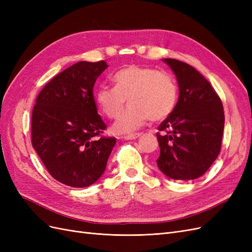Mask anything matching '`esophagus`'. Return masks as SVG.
<instances>
[{"label": "esophagus", "mask_w": 252, "mask_h": 252, "mask_svg": "<svg viewBox=\"0 0 252 252\" xmlns=\"http://www.w3.org/2000/svg\"><path fill=\"white\" fill-rule=\"evenodd\" d=\"M141 135H142L141 133H132V134L125 135V136H124V139H125V140H135V139L140 138Z\"/></svg>", "instance_id": "1"}]
</instances>
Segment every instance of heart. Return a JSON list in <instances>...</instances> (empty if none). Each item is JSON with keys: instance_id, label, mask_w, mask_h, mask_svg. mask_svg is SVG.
<instances>
[{"instance_id": "heart-1", "label": "heart", "mask_w": 252, "mask_h": 252, "mask_svg": "<svg viewBox=\"0 0 252 252\" xmlns=\"http://www.w3.org/2000/svg\"><path fill=\"white\" fill-rule=\"evenodd\" d=\"M116 86H102L96 101L110 119L116 133H130L142 128L151 119L161 121L173 111L178 101V86L172 75L147 66L130 65L114 74Z\"/></svg>"}]
</instances>
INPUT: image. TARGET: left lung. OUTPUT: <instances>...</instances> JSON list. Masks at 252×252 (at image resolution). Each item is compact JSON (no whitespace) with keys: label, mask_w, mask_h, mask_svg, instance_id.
<instances>
[{"label":"left lung","mask_w":252,"mask_h":252,"mask_svg":"<svg viewBox=\"0 0 252 252\" xmlns=\"http://www.w3.org/2000/svg\"><path fill=\"white\" fill-rule=\"evenodd\" d=\"M175 74L179 101L159 125L157 165L166 177L189 181L200 178L216 161L224 131V110L210 83L192 66L163 59Z\"/></svg>","instance_id":"obj_1"}]
</instances>
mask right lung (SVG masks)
I'll list each match as a JSON object with an SVG mask.
<instances>
[{"label": "right lung", "mask_w": 252, "mask_h": 252, "mask_svg": "<svg viewBox=\"0 0 252 252\" xmlns=\"http://www.w3.org/2000/svg\"><path fill=\"white\" fill-rule=\"evenodd\" d=\"M105 61H82L56 75L36 97L32 146L53 179L70 187H88L102 177L116 138H105L106 125L94 98Z\"/></svg>", "instance_id": "add662e5"}]
</instances>
